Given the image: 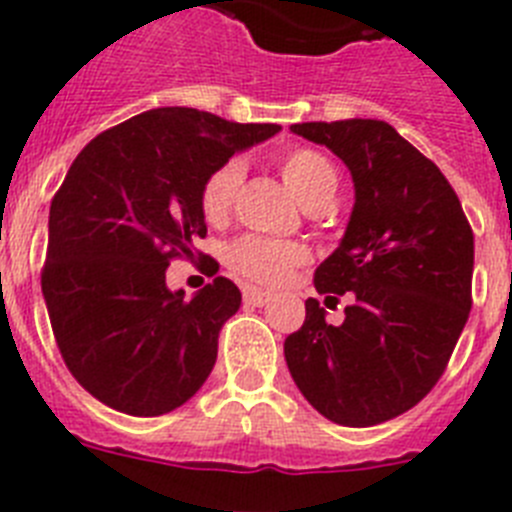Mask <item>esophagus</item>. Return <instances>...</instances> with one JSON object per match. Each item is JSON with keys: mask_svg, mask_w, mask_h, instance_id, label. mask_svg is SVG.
I'll use <instances>...</instances> for the list:
<instances>
[{"mask_svg": "<svg viewBox=\"0 0 512 512\" xmlns=\"http://www.w3.org/2000/svg\"><path fill=\"white\" fill-rule=\"evenodd\" d=\"M269 300H271L269 292H261V289H253V287L243 289V302H246V305L264 307Z\"/></svg>", "mask_w": 512, "mask_h": 512, "instance_id": "34e87169", "label": "esophagus"}]
</instances>
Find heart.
Here are the masks:
<instances>
[{
    "instance_id": "heart-1",
    "label": "heart",
    "mask_w": 512,
    "mask_h": 512,
    "mask_svg": "<svg viewBox=\"0 0 512 512\" xmlns=\"http://www.w3.org/2000/svg\"><path fill=\"white\" fill-rule=\"evenodd\" d=\"M279 174L289 192L295 194L307 210H323L338 192L336 166L312 148H295L284 153L279 161ZM241 179V161H225L220 169L207 176L202 187V212L210 223H220L233 210ZM305 259L307 251L300 243L274 241L261 235H243L241 241H235L230 248V266L251 282L266 284V287L282 284L295 266L305 264Z\"/></svg>"
}]
</instances>
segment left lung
I'll use <instances>...</instances> for the list:
<instances>
[{
	"label": "left lung",
	"mask_w": 512,
	"mask_h": 512,
	"mask_svg": "<svg viewBox=\"0 0 512 512\" xmlns=\"http://www.w3.org/2000/svg\"><path fill=\"white\" fill-rule=\"evenodd\" d=\"M292 133L330 148L354 179L346 233L315 271L346 320L325 323L318 300L284 341L289 374L312 408L366 428L415 408L441 379L472 310L474 235L431 158L384 120L297 122Z\"/></svg>",
	"instance_id": "obj_1"
}]
</instances>
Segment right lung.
<instances>
[{"mask_svg": "<svg viewBox=\"0 0 512 512\" xmlns=\"http://www.w3.org/2000/svg\"><path fill=\"white\" fill-rule=\"evenodd\" d=\"M279 130L156 107L104 130L71 164L51 202L40 284L63 361L107 408L171 413L210 377L241 289L215 277L187 300L166 287V269L194 259L207 235V176Z\"/></svg>", "mask_w": 512, "mask_h": 512, "instance_id": "right-lung-1", "label": "right lung"}]
</instances>
